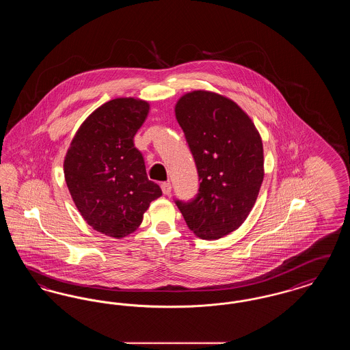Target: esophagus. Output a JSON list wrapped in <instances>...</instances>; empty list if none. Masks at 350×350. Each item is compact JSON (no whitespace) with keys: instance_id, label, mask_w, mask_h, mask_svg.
I'll return each instance as SVG.
<instances>
[{"instance_id":"esophagus-1","label":"esophagus","mask_w":350,"mask_h":350,"mask_svg":"<svg viewBox=\"0 0 350 350\" xmlns=\"http://www.w3.org/2000/svg\"><path fill=\"white\" fill-rule=\"evenodd\" d=\"M161 190H163V193H164L165 196L170 194V191H172V185H170V183H161Z\"/></svg>"}]
</instances>
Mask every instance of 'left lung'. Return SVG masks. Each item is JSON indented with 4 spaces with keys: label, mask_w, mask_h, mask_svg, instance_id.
<instances>
[{
    "label": "left lung",
    "mask_w": 350,
    "mask_h": 350,
    "mask_svg": "<svg viewBox=\"0 0 350 350\" xmlns=\"http://www.w3.org/2000/svg\"><path fill=\"white\" fill-rule=\"evenodd\" d=\"M200 177L193 200H174L187 227L200 239L217 240L250 215L264 180V150L250 118L233 102L196 90L176 105Z\"/></svg>",
    "instance_id": "obj_1"
}]
</instances>
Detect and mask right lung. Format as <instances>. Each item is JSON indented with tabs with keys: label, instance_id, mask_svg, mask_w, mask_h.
Listing matches in <instances>:
<instances>
[{
	"label": "right lung",
	"instance_id": "1",
	"mask_svg": "<svg viewBox=\"0 0 350 350\" xmlns=\"http://www.w3.org/2000/svg\"><path fill=\"white\" fill-rule=\"evenodd\" d=\"M148 111V102L135 98L103 103L81 124L64 160L66 183L83 219L116 239L133 232L163 194L133 144Z\"/></svg>",
	"mask_w": 350,
	"mask_h": 350
}]
</instances>
